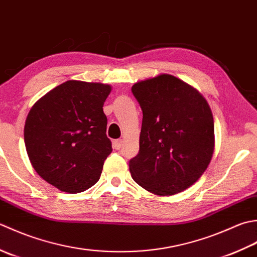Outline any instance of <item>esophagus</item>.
<instances>
[{"instance_id": "1", "label": "esophagus", "mask_w": 257, "mask_h": 257, "mask_svg": "<svg viewBox=\"0 0 257 257\" xmlns=\"http://www.w3.org/2000/svg\"><path fill=\"white\" fill-rule=\"evenodd\" d=\"M113 146L115 150H119L123 146V141L122 140H115L113 142Z\"/></svg>"}]
</instances>
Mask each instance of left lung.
I'll use <instances>...</instances> for the list:
<instances>
[{
	"instance_id": "obj_1",
	"label": "left lung",
	"mask_w": 257,
	"mask_h": 257,
	"mask_svg": "<svg viewBox=\"0 0 257 257\" xmlns=\"http://www.w3.org/2000/svg\"><path fill=\"white\" fill-rule=\"evenodd\" d=\"M143 112L133 180L154 194L174 195L200 179L214 152V121L206 99L170 74L135 83Z\"/></svg>"
}]
</instances>
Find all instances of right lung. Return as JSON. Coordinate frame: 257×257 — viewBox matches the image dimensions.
Instances as JSON below:
<instances>
[{
  "mask_svg": "<svg viewBox=\"0 0 257 257\" xmlns=\"http://www.w3.org/2000/svg\"><path fill=\"white\" fill-rule=\"evenodd\" d=\"M109 92L102 83L66 81L29 112L24 142L31 164L60 191L80 193L99 180L112 152L103 112Z\"/></svg>",
  "mask_w": 257,
  "mask_h": 257,
  "instance_id": "obj_1",
  "label": "right lung"
}]
</instances>
